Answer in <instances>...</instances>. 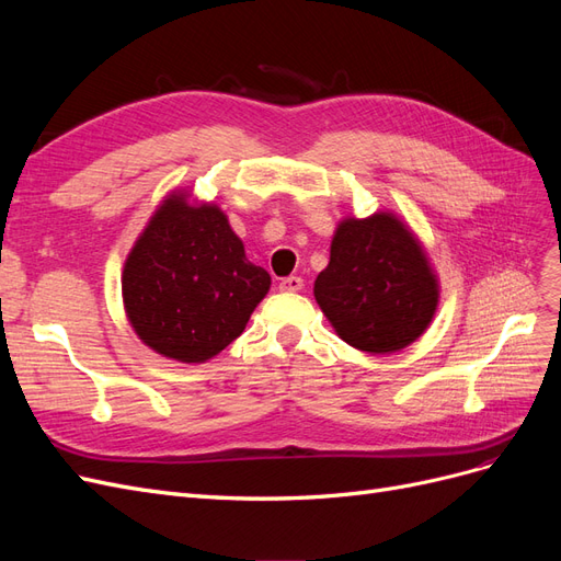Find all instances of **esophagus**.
<instances>
[{
  "label": "esophagus",
  "instance_id": "obj_1",
  "mask_svg": "<svg viewBox=\"0 0 561 561\" xmlns=\"http://www.w3.org/2000/svg\"><path fill=\"white\" fill-rule=\"evenodd\" d=\"M304 287V280L299 276H290V278H283L280 280V290L283 293H299Z\"/></svg>",
  "mask_w": 561,
  "mask_h": 561
}]
</instances>
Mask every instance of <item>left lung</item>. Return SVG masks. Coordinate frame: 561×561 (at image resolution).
Here are the masks:
<instances>
[{
  "instance_id": "8db88e82",
  "label": "left lung",
  "mask_w": 561,
  "mask_h": 561,
  "mask_svg": "<svg viewBox=\"0 0 561 561\" xmlns=\"http://www.w3.org/2000/svg\"><path fill=\"white\" fill-rule=\"evenodd\" d=\"M313 297L339 339L358 351L388 355L431 328L439 276L398 213L346 215L334 229L330 264L316 278Z\"/></svg>"
}]
</instances>
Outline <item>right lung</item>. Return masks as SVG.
Masks as SVG:
<instances>
[{"instance_id": "obj_1", "label": "right lung", "mask_w": 561, "mask_h": 561, "mask_svg": "<svg viewBox=\"0 0 561 561\" xmlns=\"http://www.w3.org/2000/svg\"><path fill=\"white\" fill-rule=\"evenodd\" d=\"M271 276L213 201L178 186L151 213L122 271L133 332L168 360L198 365L239 336L266 297Z\"/></svg>"}]
</instances>
